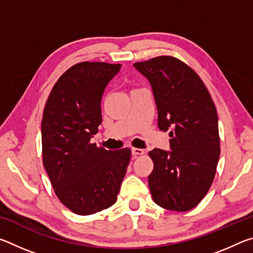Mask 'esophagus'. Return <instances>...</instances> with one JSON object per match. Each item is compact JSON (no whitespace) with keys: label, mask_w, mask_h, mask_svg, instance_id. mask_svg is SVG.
Instances as JSON below:
<instances>
[{"label":"esophagus","mask_w":253,"mask_h":253,"mask_svg":"<svg viewBox=\"0 0 253 253\" xmlns=\"http://www.w3.org/2000/svg\"><path fill=\"white\" fill-rule=\"evenodd\" d=\"M131 154L134 155V157L140 156V155H143V154H144V149H142V148H131Z\"/></svg>","instance_id":"esophagus-1"}]
</instances>
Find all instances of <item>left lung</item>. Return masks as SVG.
I'll list each match as a JSON object with an SVG mask.
<instances>
[{
	"label": "left lung",
	"mask_w": 253,
	"mask_h": 253,
	"mask_svg": "<svg viewBox=\"0 0 253 253\" xmlns=\"http://www.w3.org/2000/svg\"><path fill=\"white\" fill-rule=\"evenodd\" d=\"M134 67L149 80L158 128L169 131L170 152L154 148L148 176L152 198L172 211H190L211 187L220 157L217 114L199 75L181 60L160 55Z\"/></svg>",
	"instance_id": "obj_1"
}]
</instances>
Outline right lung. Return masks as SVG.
<instances>
[{
  "label": "right lung",
  "mask_w": 253,
  "mask_h": 253,
  "mask_svg": "<svg viewBox=\"0 0 253 253\" xmlns=\"http://www.w3.org/2000/svg\"><path fill=\"white\" fill-rule=\"evenodd\" d=\"M122 65L84 61L54 84L41 124L42 162L57 198L79 215L108 209L126 175L131 151L91 143L101 124L100 101Z\"/></svg>",
  "instance_id": "obj_1"
}]
</instances>
